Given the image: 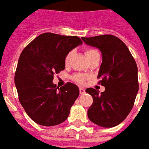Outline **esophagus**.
<instances>
[{"instance_id": "esophagus-1", "label": "esophagus", "mask_w": 149, "mask_h": 149, "mask_svg": "<svg viewBox=\"0 0 149 149\" xmlns=\"http://www.w3.org/2000/svg\"><path fill=\"white\" fill-rule=\"evenodd\" d=\"M79 90H80V93H81V94H83V93H85V89H84V88H80Z\"/></svg>"}]
</instances>
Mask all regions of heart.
Segmentation results:
<instances>
[{"mask_svg": "<svg viewBox=\"0 0 149 149\" xmlns=\"http://www.w3.org/2000/svg\"><path fill=\"white\" fill-rule=\"evenodd\" d=\"M97 52L95 49L89 48V49H87L86 51H85V55H86V56L87 57H89V56H91L92 55H93V54H95V53ZM72 54V52H69L67 56H66V57H65V63H68V62L69 61L70 58H71ZM86 78H87V77H86L85 75H83V74H77V75H75L74 77H73V79H74L75 81L77 82V83H79V84H82V83H84L85 80H86Z\"/></svg>", "mask_w": 149, "mask_h": 149, "instance_id": "obj_1", "label": "heart"}]
</instances>
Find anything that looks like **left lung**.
Here are the masks:
<instances>
[{"instance_id": "left-lung-1", "label": "left lung", "mask_w": 149, "mask_h": 149, "mask_svg": "<svg viewBox=\"0 0 149 149\" xmlns=\"http://www.w3.org/2000/svg\"><path fill=\"white\" fill-rule=\"evenodd\" d=\"M81 39L102 53V62L97 78L105 87L104 92L88 88L93 97L88 110L89 120L102 127H113L123 121L132 109L139 90L138 68L124 42L111 35Z\"/></svg>"}]
</instances>
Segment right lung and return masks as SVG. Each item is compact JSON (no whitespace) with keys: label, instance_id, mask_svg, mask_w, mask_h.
<instances>
[{"label":"right lung","instance_id":"add662e5","mask_svg":"<svg viewBox=\"0 0 149 149\" xmlns=\"http://www.w3.org/2000/svg\"><path fill=\"white\" fill-rule=\"evenodd\" d=\"M82 41L77 36L43 33L21 53L14 83L19 101L28 116L39 125L60 124L68 117L79 96L77 85L68 82L59 88L54 74L65 68V57Z\"/></svg>","mask_w":149,"mask_h":149}]
</instances>
